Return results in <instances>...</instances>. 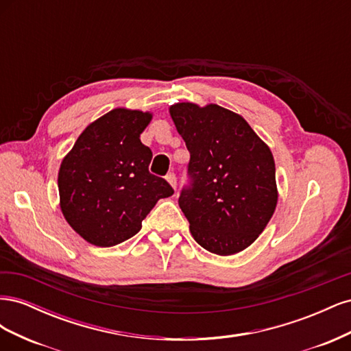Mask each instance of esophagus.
<instances>
[{
	"mask_svg": "<svg viewBox=\"0 0 351 351\" xmlns=\"http://www.w3.org/2000/svg\"><path fill=\"white\" fill-rule=\"evenodd\" d=\"M165 178H167V182L176 189V186H177V178H176V174H174V173H168Z\"/></svg>",
	"mask_w": 351,
	"mask_h": 351,
	"instance_id": "34e87169",
	"label": "esophagus"
}]
</instances>
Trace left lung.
Masks as SVG:
<instances>
[{
    "label": "left lung",
    "mask_w": 351,
    "mask_h": 351,
    "mask_svg": "<svg viewBox=\"0 0 351 351\" xmlns=\"http://www.w3.org/2000/svg\"><path fill=\"white\" fill-rule=\"evenodd\" d=\"M169 114L190 152L178 205L202 247L234 254L259 237L277 206L268 145L241 115L215 104L178 102Z\"/></svg>",
    "instance_id": "obj_1"
}]
</instances>
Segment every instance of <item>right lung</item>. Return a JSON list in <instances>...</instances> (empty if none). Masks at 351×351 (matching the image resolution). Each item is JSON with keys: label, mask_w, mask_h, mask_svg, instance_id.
<instances>
[{"label": "right lung", "mask_w": 351, "mask_h": 351, "mask_svg": "<svg viewBox=\"0 0 351 351\" xmlns=\"http://www.w3.org/2000/svg\"><path fill=\"white\" fill-rule=\"evenodd\" d=\"M151 120V112L115 108L89 124L62 159V215L95 246L133 237L156 202L174 193L167 180L149 173L152 151L141 133Z\"/></svg>", "instance_id": "add662e5"}]
</instances>
